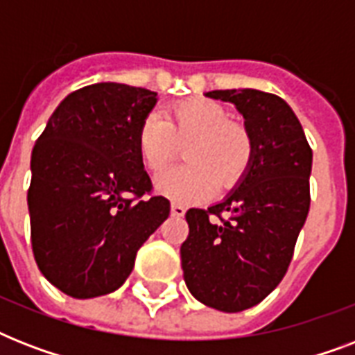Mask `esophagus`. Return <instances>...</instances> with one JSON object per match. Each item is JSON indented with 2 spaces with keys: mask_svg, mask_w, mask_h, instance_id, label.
Listing matches in <instances>:
<instances>
[{
  "mask_svg": "<svg viewBox=\"0 0 355 355\" xmlns=\"http://www.w3.org/2000/svg\"><path fill=\"white\" fill-rule=\"evenodd\" d=\"M186 214V208L182 205H177V202H173L171 205V216L173 217H182Z\"/></svg>",
  "mask_w": 355,
  "mask_h": 355,
  "instance_id": "obj_1",
  "label": "esophagus"
}]
</instances>
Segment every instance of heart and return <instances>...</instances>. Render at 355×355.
Returning <instances> with one entry per match:
<instances>
[{"instance_id": "1", "label": "heart", "mask_w": 355, "mask_h": 355, "mask_svg": "<svg viewBox=\"0 0 355 355\" xmlns=\"http://www.w3.org/2000/svg\"><path fill=\"white\" fill-rule=\"evenodd\" d=\"M145 116L136 134L141 164L150 173H162L177 158L184 144V160L158 180L156 188L171 200H197L219 189H230L243 180L254 160V138L241 123L211 99H186L164 112Z\"/></svg>"}]
</instances>
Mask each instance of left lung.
I'll return each mask as SVG.
<instances>
[{
	"instance_id": "left-lung-1",
	"label": "left lung",
	"mask_w": 355,
	"mask_h": 355,
	"mask_svg": "<svg viewBox=\"0 0 355 355\" xmlns=\"http://www.w3.org/2000/svg\"><path fill=\"white\" fill-rule=\"evenodd\" d=\"M234 103L254 138V160L227 199L186 211L180 247L189 293L208 308L237 313L259 304L286 276L309 211L313 153L282 97L267 92L214 90Z\"/></svg>"
}]
</instances>
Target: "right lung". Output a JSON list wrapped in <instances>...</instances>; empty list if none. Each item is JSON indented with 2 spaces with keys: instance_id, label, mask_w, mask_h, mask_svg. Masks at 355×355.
Segmentation results:
<instances>
[{
  "instance_id": "1",
  "label": "right lung",
  "mask_w": 355,
  "mask_h": 355,
  "mask_svg": "<svg viewBox=\"0 0 355 355\" xmlns=\"http://www.w3.org/2000/svg\"><path fill=\"white\" fill-rule=\"evenodd\" d=\"M156 92L97 83L57 107L31 156V245L47 280L73 298L116 291L138 248L169 217L136 147ZM150 197L147 198L146 195Z\"/></svg>"
}]
</instances>
